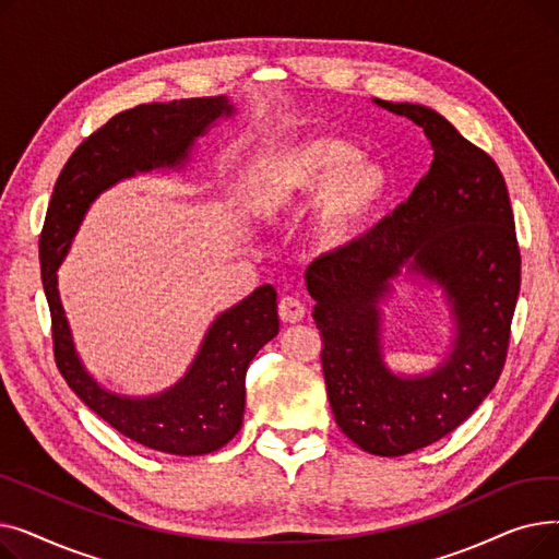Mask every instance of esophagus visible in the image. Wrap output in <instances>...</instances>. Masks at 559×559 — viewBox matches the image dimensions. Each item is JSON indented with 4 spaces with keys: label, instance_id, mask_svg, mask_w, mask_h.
Listing matches in <instances>:
<instances>
[{
    "label": "esophagus",
    "instance_id": "esophagus-1",
    "mask_svg": "<svg viewBox=\"0 0 559 559\" xmlns=\"http://www.w3.org/2000/svg\"><path fill=\"white\" fill-rule=\"evenodd\" d=\"M278 314L283 321H287V324H297V321H301L306 314V306L297 297H283L278 304Z\"/></svg>",
    "mask_w": 559,
    "mask_h": 559
}]
</instances>
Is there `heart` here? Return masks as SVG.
<instances>
[{"instance_id": "heart-1", "label": "heart", "mask_w": 559, "mask_h": 559, "mask_svg": "<svg viewBox=\"0 0 559 559\" xmlns=\"http://www.w3.org/2000/svg\"><path fill=\"white\" fill-rule=\"evenodd\" d=\"M321 192L319 233L331 247L346 245L388 194V174L358 158L354 144L319 138L299 144L285 160L283 197Z\"/></svg>"}]
</instances>
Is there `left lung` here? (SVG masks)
Returning <instances> with one entry per match:
<instances>
[{
    "label": "left lung",
    "instance_id": "1",
    "mask_svg": "<svg viewBox=\"0 0 559 559\" xmlns=\"http://www.w3.org/2000/svg\"><path fill=\"white\" fill-rule=\"evenodd\" d=\"M373 102L424 129L430 169L390 217L317 258L306 285L337 426L362 451L396 457L453 432L493 390L508 358L521 253L491 156L428 106ZM401 266L442 286L456 317L452 354L428 377L392 374L379 350L377 304Z\"/></svg>",
    "mask_w": 559,
    "mask_h": 559
}]
</instances>
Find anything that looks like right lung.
I'll use <instances>...</instances> for the list:
<instances>
[{
    "label": "right lung",
    "instance_id": "right-lung-1",
    "mask_svg": "<svg viewBox=\"0 0 559 559\" xmlns=\"http://www.w3.org/2000/svg\"><path fill=\"white\" fill-rule=\"evenodd\" d=\"M233 115L226 97L142 104L110 117L87 135L53 186L40 233L43 287L51 312L56 367L70 390L115 430L169 455H205L238 435L245 417V378L258 350L278 335L276 289L262 285L222 312L203 337L188 373L163 394L129 399L97 385L76 356L56 270L91 203L135 171L176 167L219 117Z\"/></svg>",
    "mask_w": 559,
    "mask_h": 559
}]
</instances>
